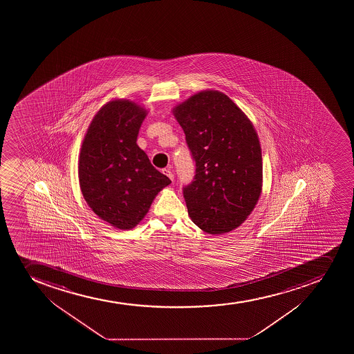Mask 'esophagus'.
<instances>
[{
	"mask_svg": "<svg viewBox=\"0 0 354 354\" xmlns=\"http://www.w3.org/2000/svg\"><path fill=\"white\" fill-rule=\"evenodd\" d=\"M162 173H164V174L166 175V176H168V178H169V179H171V181L174 180V174L171 173V169H169V168H164V169H162Z\"/></svg>",
	"mask_w": 354,
	"mask_h": 354,
	"instance_id": "1",
	"label": "esophagus"
}]
</instances>
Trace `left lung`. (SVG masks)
Listing matches in <instances>:
<instances>
[{"mask_svg":"<svg viewBox=\"0 0 354 354\" xmlns=\"http://www.w3.org/2000/svg\"><path fill=\"white\" fill-rule=\"evenodd\" d=\"M173 113L196 166L183 187L192 221L209 234L234 230L262 192V153L252 122L218 91L200 92Z\"/></svg>","mask_w":354,"mask_h":354,"instance_id":"left-lung-1","label":"left lung"}]
</instances>
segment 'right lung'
Segmentation results:
<instances>
[{"mask_svg":"<svg viewBox=\"0 0 354 354\" xmlns=\"http://www.w3.org/2000/svg\"><path fill=\"white\" fill-rule=\"evenodd\" d=\"M145 116L135 102H109L95 114L82 144V194L97 216L121 230L135 227L171 183L136 144Z\"/></svg>","mask_w":354,"mask_h":354,"instance_id":"right-lung-1","label":"right lung"}]
</instances>
